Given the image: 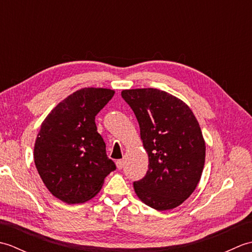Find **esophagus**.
<instances>
[{
	"mask_svg": "<svg viewBox=\"0 0 252 252\" xmlns=\"http://www.w3.org/2000/svg\"><path fill=\"white\" fill-rule=\"evenodd\" d=\"M116 164H117V168L121 170L123 168V165H125V161H123V160H117Z\"/></svg>",
	"mask_w": 252,
	"mask_h": 252,
	"instance_id": "esophagus-1",
	"label": "esophagus"
}]
</instances>
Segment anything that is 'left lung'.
I'll return each mask as SVG.
<instances>
[{
  "label": "left lung",
  "instance_id": "obj_1",
  "mask_svg": "<svg viewBox=\"0 0 252 252\" xmlns=\"http://www.w3.org/2000/svg\"><path fill=\"white\" fill-rule=\"evenodd\" d=\"M134 111L148 154L146 175L133 183L137 197L156 210L183 203L199 183L206 145L199 123L181 99L157 89L121 92Z\"/></svg>",
  "mask_w": 252,
  "mask_h": 252
}]
</instances>
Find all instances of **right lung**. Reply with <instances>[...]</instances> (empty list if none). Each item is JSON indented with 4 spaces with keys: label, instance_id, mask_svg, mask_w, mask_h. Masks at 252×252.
Masks as SVG:
<instances>
[{
    "label": "right lung",
    "instance_id": "1",
    "mask_svg": "<svg viewBox=\"0 0 252 252\" xmlns=\"http://www.w3.org/2000/svg\"><path fill=\"white\" fill-rule=\"evenodd\" d=\"M114 94L109 89L79 90L41 125L33 153L36 170L46 189L69 205L93 198L116 170L95 125V116Z\"/></svg>",
    "mask_w": 252,
    "mask_h": 252
}]
</instances>
